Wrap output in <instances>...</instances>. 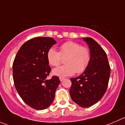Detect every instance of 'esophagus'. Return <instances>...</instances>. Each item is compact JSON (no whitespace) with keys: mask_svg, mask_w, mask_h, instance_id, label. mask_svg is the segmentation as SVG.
Here are the masks:
<instances>
[{"mask_svg":"<svg viewBox=\"0 0 125 125\" xmlns=\"http://www.w3.org/2000/svg\"><path fill=\"white\" fill-rule=\"evenodd\" d=\"M59 80H60V81H62L65 80V78H63V77H60V78H59Z\"/></svg>","mask_w":125,"mask_h":125,"instance_id":"obj_1","label":"esophagus"}]
</instances>
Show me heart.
<instances>
[{"mask_svg": "<svg viewBox=\"0 0 125 125\" xmlns=\"http://www.w3.org/2000/svg\"><path fill=\"white\" fill-rule=\"evenodd\" d=\"M65 58L64 62L66 65L54 68L52 71L54 75L64 77L73 75L75 72H83L90 62V50L78 43L68 41L60 45L59 52L53 48H50L47 52V61L53 66H59L62 59Z\"/></svg>", "mask_w": 125, "mask_h": 125, "instance_id": "1", "label": "heart"}]
</instances>
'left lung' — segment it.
<instances>
[{
  "mask_svg": "<svg viewBox=\"0 0 125 125\" xmlns=\"http://www.w3.org/2000/svg\"><path fill=\"white\" fill-rule=\"evenodd\" d=\"M91 52V60L80 76L70 78V94L72 100L81 107H89L102 99L107 90L110 67L105 52L95 41L83 38Z\"/></svg>",
  "mask_w": 125,
  "mask_h": 125,
  "instance_id": "obj_1",
  "label": "left lung"
}]
</instances>
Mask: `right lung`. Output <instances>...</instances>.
Here are the masks:
<instances>
[{
	"mask_svg": "<svg viewBox=\"0 0 125 125\" xmlns=\"http://www.w3.org/2000/svg\"><path fill=\"white\" fill-rule=\"evenodd\" d=\"M56 43L52 38H32L21 45L13 61L15 88L23 101L36 110L49 107L60 83L59 77L55 76L47 79L51 71L47 52Z\"/></svg>",
	"mask_w": 125,
	"mask_h": 125,
	"instance_id": "obj_1",
	"label": "right lung"
}]
</instances>
